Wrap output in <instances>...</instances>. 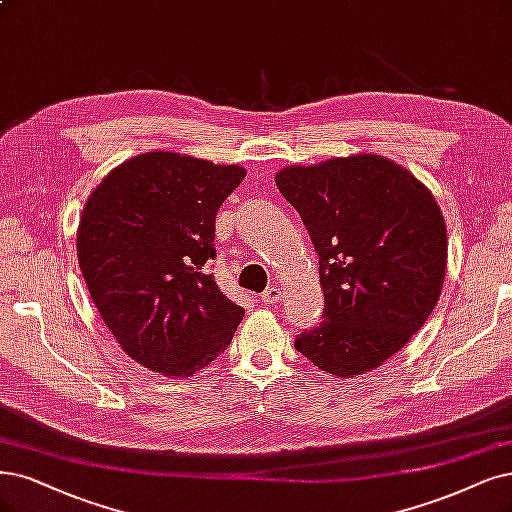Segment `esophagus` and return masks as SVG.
<instances>
[{
  "mask_svg": "<svg viewBox=\"0 0 512 512\" xmlns=\"http://www.w3.org/2000/svg\"><path fill=\"white\" fill-rule=\"evenodd\" d=\"M261 299H263V304L276 306V304H280V299H282V289L280 287H270V289H266V293L261 295Z\"/></svg>",
  "mask_w": 512,
  "mask_h": 512,
  "instance_id": "obj_1",
  "label": "esophagus"
}]
</instances>
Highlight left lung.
<instances>
[{"instance_id": "obj_1", "label": "left lung", "mask_w": 512, "mask_h": 512, "mask_svg": "<svg viewBox=\"0 0 512 512\" xmlns=\"http://www.w3.org/2000/svg\"><path fill=\"white\" fill-rule=\"evenodd\" d=\"M276 185L318 253L323 323L295 348L335 377L380 367L420 331L447 270V227L430 189L384 156L287 166Z\"/></svg>"}]
</instances>
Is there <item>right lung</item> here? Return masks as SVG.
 Masks as SVG:
<instances>
[{
    "mask_svg": "<svg viewBox=\"0 0 512 512\" xmlns=\"http://www.w3.org/2000/svg\"><path fill=\"white\" fill-rule=\"evenodd\" d=\"M244 175L158 149L92 189L78 227L80 270L113 337L149 371L189 377L232 342L244 308L221 293L208 263L219 206Z\"/></svg>",
    "mask_w": 512,
    "mask_h": 512,
    "instance_id": "right-lung-1",
    "label": "right lung"
}]
</instances>
